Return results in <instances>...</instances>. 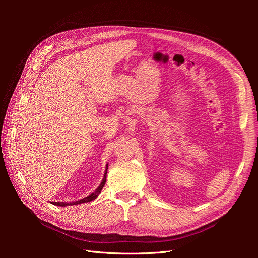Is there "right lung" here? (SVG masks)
<instances>
[{
  "label": "right lung",
  "mask_w": 258,
  "mask_h": 258,
  "mask_svg": "<svg viewBox=\"0 0 258 258\" xmlns=\"http://www.w3.org/2000/svg\"><path fill=\"white\" fill-rule=\"evenodd\" d=\"M106 173H107V166H106V170H105V173H104V177H103V179H102V183L100 184V186L98 187V188L96 189V191H93L92 194H90L89 196H87V197H85V198H83V199H81V200H77V201H74V202H54V201H52V205H54V206H60V207H66V206H73V205H80V204H85V202H89V201H91V200H95L98 196H99V194L101 192V190H102V188L104 187V185H105V182H106Z\"/></svg>",
  "instance_id": "1"
}]
</instances>
